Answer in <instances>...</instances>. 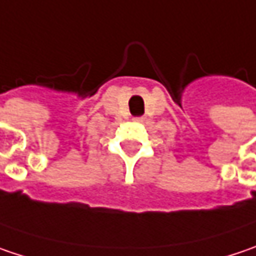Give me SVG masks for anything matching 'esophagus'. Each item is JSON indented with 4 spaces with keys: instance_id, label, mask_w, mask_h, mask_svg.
Instances as JSON below:
<instances>
[{
    "instance_id": "esophagus-1",
    "label": "esophagus",
    "mask_w": 256,
    "mask_h": 256,
    "mask_svg": "<svg viewBox=\"0 0 256 256\" xmlns=\"http://www.w3.org/2000/svg\"><path fill=\"white\" fill-rule=\"evenodd\" d=\"M134 120L139 122V123H144L146 122V117H134Z\"/></svg>"
}]
</instances>
